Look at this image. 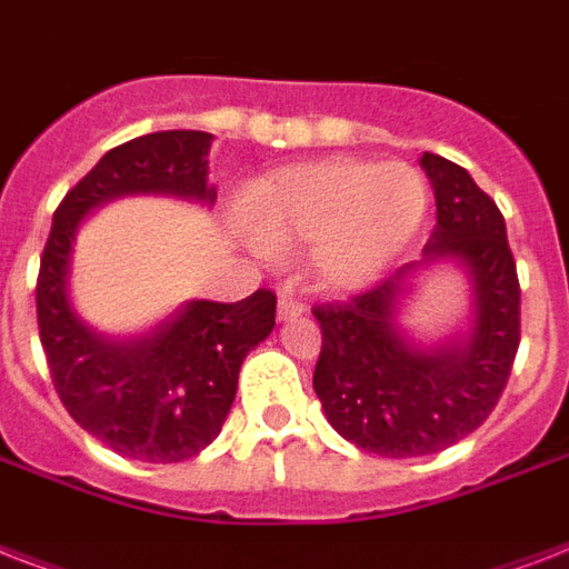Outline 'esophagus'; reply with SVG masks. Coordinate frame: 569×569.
<instances>
[{
	"label": "esophagus",
	"instance_id": "1",
	"mask_svg": "<svg viewBox=\"0 0 569 569\" xmlns=\"http://www.w3.org/2000/svg\"><path fill=\"white\" fill-rule=\"evenodd\" d=\"M302 311H306V308L299 306L297 299H293V297H281L279 299V308H276V317H279V320H297V317L302 315Z\"/></svg>",
	"mask_w": 569,
	"mask_h": 569
}]
</instances>
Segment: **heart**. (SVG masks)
<instances>
[{
	"instance_id": "1",
	"label": "heart",
	"mask_w": 569,
	"mask_h": 569,
	"mask_svg": "<svg viewBox=\"0 0 569 569\" xmlns=\"http://www.w3.org/2000/svg\"><path fill=\"white\" fill-rule=\"evenodd\" d=\"M427 183L403 162L320 160L281 169L246 189L243 231L263 252L308 249V276L326 293L377 284L427 216Z\"/></svg>"
}]
</instances>
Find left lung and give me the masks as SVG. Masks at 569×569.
Segmentation results:
<instances>
[{"label":"left lung","instance_id":"obj_1","mask_svg":"<svg viewBox=\"0 0 569 569\" xmlns=\"http://www.w3.org/2000/svg\"><path fill=\"white\" fill-rule=\"evenodd\" d=\"M436 228L421 261L350 302L317 306L323 347L315 391L329 425L362 451L421 457L478 430L508 386L519 347V279L505 216L466 169L425 153ZM451 260L473 288L470 332L442 346H416L399 326L411 279Z\"/></svg>","mask_w":569,"mask_h":569}]
</instances>
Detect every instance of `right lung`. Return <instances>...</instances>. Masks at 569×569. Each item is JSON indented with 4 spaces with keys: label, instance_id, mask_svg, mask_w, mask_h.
Instances as JSON below:
<instances>
[{
    "label": "right lung",
    "instance_id": "1",
    "mask_svg": "<svg viewBox=\"0 0 569 569\" xmlns=\"http://www.w3.org/2000/svg\"><path fill=\"white\" fill-rule=\"evenodd\" d=\"M213 136L162 130L100 157L52 216L38 276V329L52 386L82 430L142 463H180L222 430L249 350L276 326V293L240 302L192 299L151 332L116 338L91 329L70 302V258L88 213L124 196L213 204L207 151Z\"/></svg>",
    "mask_w": 569,
    "mask_h": 569
}]
</instances>
